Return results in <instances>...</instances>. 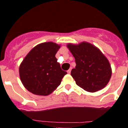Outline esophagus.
<instances>
[{
  "label": "esophagus",
  "mask_w": 128,
  "mask_h": 128,
  "mask_svg": "<svg viewBox=\"0 0 128 128\" xmlns=\"http://www.w3.org/2000/svg\"><path fill=\"white\" fill-rule=\"evenodd\" d=\"M71 69H72V68H70V70H68V73H69V74H70V73H71Z\"/></svg>",
  "instance_id": "34e87169"
}]
</instances>
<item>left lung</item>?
Returning <instances> with one entry per match:
<instances>
[{"mask_svg": "<svg viewBox=\"0 0 128 128\" xmlns=\"http://www.w3.org/2000/svg\"><path fill=\"white\" fill-rule=\"evenodd\" d=\"M67 46L75 58L76 66L71 74L76 84L89 92L104 88L110 79L112 70L102 52L85 42L78 45L69 44Z\"/></svg>", "mask_w": 128, "mask_h": 128, "instance_id": "left-lung-1", "label": "left lung"}]
</instances>
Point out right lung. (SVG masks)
Returning a JSON list of instances; mask_svg holds the SVG:
<instances>
[{"mask_svg": "<svg viewBox=\"0 0 128 128\" xmlns=\"http://www.w3.org/2000/svg\"><path fill=\"white\" fill-rule=\"evenodd\" d=\"M60 45L45 42L34 46L20 66V76L24 86L34 95L46 96L60 84L67 74L62 70L56 54Z\"/></svg>", "mask_w": 128, "mask_h": 128, "instance_id": "obj_1", "label": "right lung"}]
</instances>
